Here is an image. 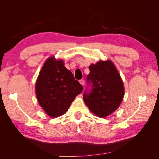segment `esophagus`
<instances>
[{"mask_svg": "<svg viewBox=\"0 0 159 159\" xmlns=\"http://www.w3.org/2000/svg\"><path fill=\"white\" fill-rule=\"evenodd\" d=\"M79 82H80V84H81L83 86V85H84V83H85V81H84V80H83V79H81V80H79Z\"/></svg>", "mask_w": 159, "mask_h": 159, "instance_id": "1", "label": "esophagus"}]
</instances>
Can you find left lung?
Returning <instances> with one entry per match:
<instances>
[{
  "instance_id": "1",
  "label": "left lung",
  "mask_w": 159,
  "mask_h": 159,
  "mask_svg": "<svg viewBox=\"0 0 159 159\" xmlns=\"http://www.w3.org/2000/svg\"><path fill=\"white\" fill-rule=\"evenodd\" d=\"M88 86L83 93L86 105L97 116L104 118L118 109L124 96L120 74L111 61H99L89 66ZM88 85L91 90H87Z\"/></svg>"
}]
</instances>
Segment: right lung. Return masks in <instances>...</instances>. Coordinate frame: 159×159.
<instances>
[{"instance_id":"1","label":"right lung","mask_w":159,"mask_h":159,"mask_svg":"<svg viewBox=\"0 0 159 159\" xmlns=\"http://www.w3.org/2000/svg\"><path fill=\"white\" fill-rule=\"evenodd\" d=\"M64 65L62 60H56L54 57L48 58L40 71L35 87L38 102L52 118L65 114L83 89Z\"/></svg>"}]
</instances>
